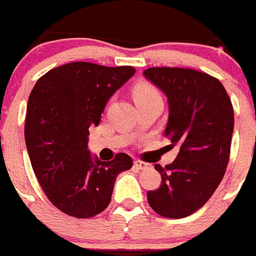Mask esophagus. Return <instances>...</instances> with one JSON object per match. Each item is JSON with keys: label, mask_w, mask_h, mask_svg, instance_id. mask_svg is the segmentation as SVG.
<instances>
[{"label": "esophagus", "mask_w": 256, "mask_h": 256, "mask_svg": "<svg viewBox=\"0 0 256 256\" xmlns=\"http://www.w3.org/2000/svg\"><path fill=\"white\" fill-rule=\"evenodd\" d=\"M134 166L138 169H140V170H145V169L150 168V164L144 163V162H142V160H135L134 162Z\"/></svg>", "instance_id": "1"}]
</instances>
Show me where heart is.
<instances>
[{
  "instance_id": "heart-1",
  "label": "heart",
  "mask_w": 256,
  "mask_h": 256,
  "mask_svg": "<svg viewBox=\"0 0 256 256\" xmlns=\"http://www.w3.org/2000/svg\"><path fill=\"white\" fill-rule=\"evenodd\" d=\"M154 97H160V96H159V92L156 90V88L152 87V84L139 83V84L134 88V98H135V102L142 101V100L154 98Z\"/></svg>"
}]
</instances>
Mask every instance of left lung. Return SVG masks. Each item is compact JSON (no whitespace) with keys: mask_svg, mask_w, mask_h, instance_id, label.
I'll return each mask as SVG.
<instances>
[{"mask_svg":"<svg viewBox=\"0 0 256 256\" xmlns=\"http://www.w3.org/2000/svg\"><path fill=\"white\" fill-rule=\"evenodd\" d=\"M144 77L168 98L164 135L179 145L176 160L163 168L160 187L148 192L160 216L183 218L194 214L221 183L230 158L234 108L218 80L194 69L149 68Z\"/></svg>","mask_w":256,"mask_h":256,"instance_id":"obj_1","label":"left lung"}]
</instances>
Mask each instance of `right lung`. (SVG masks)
Instances as JSON below:
<instances>
[{"mask_svg":"<svg viewBox=\"0 0 256 256\" xmlns=\"http://www.w3.org/2000/svg\"><path fill=\"white\" fill-rule=\"evenodd\" d=\"M132 66L74 62L36 82L28 101L25 142L40 186L56 208L88 218L110 204L116 176L132 166L118 152L101 162L88 150V128L98 126L106 104L134 74Z\"/></svg>","mask_w":256,"mask_h":256,"instance_id":"1","label":"right lung"}]
</instances>
